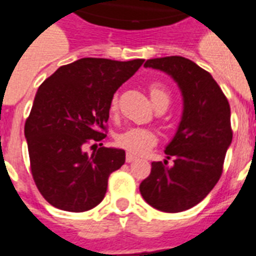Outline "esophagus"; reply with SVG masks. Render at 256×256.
Instances as JSON below:
<instances>
[{"label": "esophagus", "mask_w": 256, "mask_h": 256, "mask_svg": "<svg viewBox=\"0 0 256 256\" xmlns=\"http://www.w3.org/2000/svg\"><path fill=\"white\" fill-rule=\"evenodd\" d=\"M138 160V156H136L134 154H132V152H128V154H126V162H128V164L134 162V160Z\"/></svg>", "instance_id": "obj_1"}]
</instances>
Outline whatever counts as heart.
Segmentation results:
<instances>
[{
	"mask_svg": "<svg viewBox=\"0 0 256 256\" xmlns=\"http://www.w3.org/2000/svg\"><path fill=\"white\" fill-rule=\"evenodd\" d=\"M150 98L154 106L162 102H170L168 92L158 85L150 86ZM116 110V96H114L110 104V112ZM116 144L120 148H126L134 154H146L150 148L156 144V136L152 130L142 128H130L124 132H120L116 136Z\"/></svg>",
	"mask_w": 256,
	"mask_h": 256,
	"instance_id": "b5f03b06",
	"label": "heart"
}]
</instances>
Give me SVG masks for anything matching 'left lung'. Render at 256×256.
I'll return each instance as SVG.
<instances>
[{"mask_svg":"<svg viewBox=\"0 0 256 256\" xmlns=\"http://www.w3.org/2000/svg\"><path fill=\"white\" fill-rule=\"evenodd\" d=\"M144 68L174 80L183 108L176 132L164 148V164L152 162L140 191L156 210L180 212L206 198L222 175L232 140L230 104L212 76L187 58H154L144 62ZM171 156L174 162L168 166Z\"/></svg>","mask_w":256,"mask_h":256,"instance_id":"left-lung-1","label":"left lung"}]
</instances>
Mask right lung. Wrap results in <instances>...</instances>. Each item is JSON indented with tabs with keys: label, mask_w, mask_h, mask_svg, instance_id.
I'll list each match as a JSON object with an SVG mask.
<instances>
[{
	"label": "right lung",
	"mask_w": 256,
	"mask_h": 256,
	"mask_svg": "<svg viewBox=\"0 0 256 256\" xmlns=\"http://www.w3.org/2000/svg\"><path fill=\"white\" fill-rule=\"evenodd\" d=\"M142 64L81 58L61 66L38 88L25 138L34 182L52 206L82 212L102 202L108 175L124 164L126 154L116 148L88 154L85 148L90 140L106 136L100 130L114 92Z\"/></svg>",
	"instance_id": "add662e5"
}]
</instances>
